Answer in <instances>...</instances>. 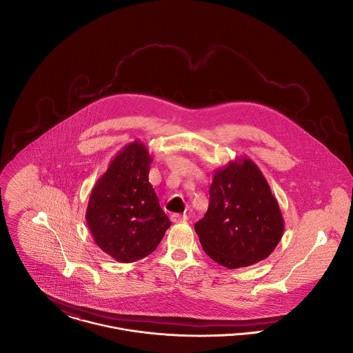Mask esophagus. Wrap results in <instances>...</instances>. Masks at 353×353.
I'll use <instances>...</instances> for the list:
<instances>
[{
	"label": "esophagus",
	"mask_w": 353,
	"mask_h": 353,
	"mask_svg": "<svg viewBox=\"0 0 353 353\" xmlns=\"http://www.w3.org/2000/svg\"><path fill=\"white\" fill-rule=\"evenodd\" d=\"M170 219H172V222H174V223H179V222H185V221L188 219V216H186V214H179V213H173V214L170 216Z\"/></svg>",
	"instance_id": "esophagus-1"
}]
</instances>
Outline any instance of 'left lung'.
I'll use <instances>...</instances> for the list:
<instances>
[{"label":"left lung","instance_id":"8db88e82","mask_svg":"<svg viewBox=\"0 0 353 353\" xmlns=\"http://www.w3.org/2000/svg\"><path fill=\"white\" fill-rule=\"evenodd\" d=\"M194 230L203 252L228 269L252 266L274 252L285 221L268 180L249 157L214 172L208 212Z\"/></svg>","mask_w":353,"mask_h":353}]
</instances>
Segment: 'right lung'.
<instances>
[{"label": "right lung", "mask_w": 353, "mask_h": 353, "mask_svg": "<svg viewBox=\"0 0 353 353\" xmlns=\"http://www.w3.org/2000/svg\"><path fill=\"white\" fill-rule=\"evenodd\" d=\"M151 163L141 141L130 143L114 157L90 194L88 229L101 250L121 263L154 252L172 225L148 181Z\"/></svg>", "instance_id": "1"}]
</instances>
